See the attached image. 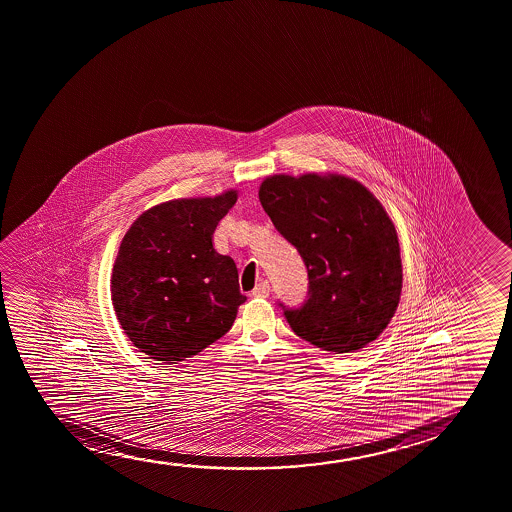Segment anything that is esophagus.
<instances>
[{
  "mask_svg": "<svg viewBox=\"0 0 512 512\" xmlns=\"http://www.w3.org/2000/svg\"><path fill=\"white\" fill-rule=\"evenodd\" d=\"M251 295L256 298H267L270 295V284L267 281L258 282L256 288L252 289Z\"/></svg>",
  "mask_w": 512,
  "mask_h": 512,
  "instance_id": "obj_1",
  "label": "esophagus"
}]
</instances>
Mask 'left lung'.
<instances>
[{"label": "left lung", "mask_w": 512, "mask_h": 512, "mask_svg": "<svg viewBox=\"0 0 512 512\" xmlns=\"http://www.w3.org/2000/svg\"><path fill=\"white\" fill-rule=\"evenodd\" d=\"M260 202L309 275L302 305L279 302L291 330L335 354L377 339L402 291L398 237L379 200L356 180L307 173L263 180Z\"/></svg>", "instance_id": "8db88e82"}]
</instances>
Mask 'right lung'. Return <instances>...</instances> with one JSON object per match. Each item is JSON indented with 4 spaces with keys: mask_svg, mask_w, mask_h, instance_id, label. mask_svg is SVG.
I'll return each instance as SVG.
<instances>
[{
    "mask_svg": "<svg viewBox=\"0 0 512 512\" xmlns=\"http://www.w3.org/2000/svg\"><path fill=\"white\" fill-rule=\"evenodd\" d=\"M235 202L237 193L226 191L161 203L124 235L112 302L124 333L152 360L177 363L202 353L230 330L245 302L235 261L212 245Z\"/></svg>",
    "mask_w": 512,
    "mask_h": 512,
    "instance_id": "add662e5",
    "label": "right lung"
}]
</instances>
